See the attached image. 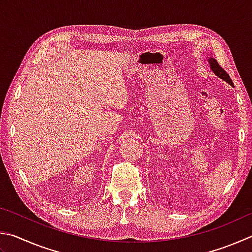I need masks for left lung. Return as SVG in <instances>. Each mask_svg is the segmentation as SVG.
Returning <instances> with one entry per match:
<instances>
[{"label":"left lung","instance_id":"1","mask_svg":"<svg viewBox=\"0 0 252 252\" xmlns=\"http://www.w3.org/2000/svg\"><path fill=\"white\" fill-rule=\"evenodd\" d=\"M207 59V62H208V63H209V66H210V68H212V70L214 71V74L216 75L218 78H220L221 80H223V81H226L227 84H229L230 86H232V87H235L234 86V82H232V80H231V78L229 77V75L227 74V72L222 69V68L219 66V63H217V61L215 58H213V57H209V58H206Z\"/></svg>","mask_w":252,"mask_h":252}]
</instances>
